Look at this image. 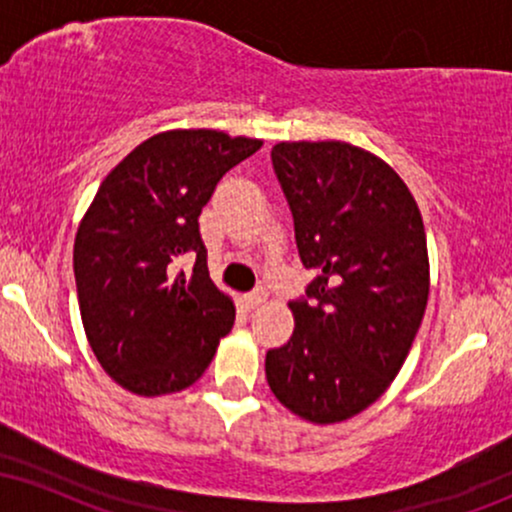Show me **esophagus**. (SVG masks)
<instances>
[{"label": "esophagus", "instance_id": "obj_1", "mask_svg": "<svg viewBox=\"0 0 512 512\" xmlns=\"http://www.w3.org/2000/svg\"><path fill=\"white\" fill-rule=\"evenodd\" d=\"M264 301H267V291H264V289H257V291H252V293H248V296H245V305H248V310L260 308Z\"/></svg>", "mask_w": 512, "mask_h": 512}]
</instances>
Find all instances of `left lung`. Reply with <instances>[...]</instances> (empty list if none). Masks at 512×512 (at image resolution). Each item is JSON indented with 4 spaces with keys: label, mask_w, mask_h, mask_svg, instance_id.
I'll return each instance as SVG.
<instances>
[{
    "label": "left lung",
    "mask_w": 512,
    "mask_h": 512,
    "mask_svg": "<svg viewBox=\"0 0 512 512\" xmlns=\"http://www.w3.org/2000/svg\"><path fill=\"white\" fill-rule=\"evenodd\" d=\"M272 166L298 255L317 276L291 301L296 330L267 351V383L305 421L337 424L395 380L428 301L419 207L378 156L346 142H281Z\"/></svg>",
    "instance_id": "1"
}]
</instances>
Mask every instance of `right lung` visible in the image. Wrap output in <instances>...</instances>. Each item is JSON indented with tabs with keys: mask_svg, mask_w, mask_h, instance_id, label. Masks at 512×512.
<instances>
[{
	"mask_svg": "<svg viewBox=\"0 0 512 512\" xmlns=\"http://www.w3.org/2000/svg\"><path fill=\"white\" fill-rule=\"evenodd\" d=\"M260 139L173 129L146 139L101 182L74 240L81 320L105 373L134 395L202 378L236 308L209 279L199 214ZM180 256L195 259L175 273Z\"/></svg>",
	"mask_w": 512,
	"mask_h": 512,
	"instance_id": "add662e5",
	"label": "right lung"
}]
</instances>
